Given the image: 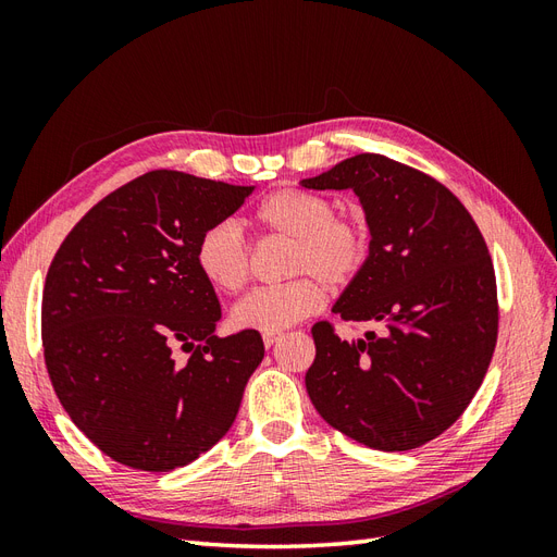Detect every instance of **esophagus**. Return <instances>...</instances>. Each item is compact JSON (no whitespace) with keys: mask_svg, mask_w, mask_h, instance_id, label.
Instances as JSON below:
<instances>
[{"mask_svg":"<svg viewBox=\"0 0 557 557\" xmlns=\"http://www.w3.org/2000/svg\"><path fill=\"white\" fill-rule=\"evenodd\" d=\"M281 339V332H272V334H262V342L267 348H272L276 342Z\"/></svg>","mask_w":557,"mask_h":557,"instance_id":"1","label":"esophagus"}]
</instances>
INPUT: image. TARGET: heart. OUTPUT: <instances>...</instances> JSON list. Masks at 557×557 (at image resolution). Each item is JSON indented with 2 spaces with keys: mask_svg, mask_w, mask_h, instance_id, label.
I'll list each match as a JSON object with an SVG mask.
<instances>
[{
  "mask_svg": "<svg viewBox=\"0 0 557 557\" xmlns=\"http://www.w3.org/2000/svg\"><path fill=\"white\" fill-rule=\"evenodd\" d=\"M252 218L260 230L290 237V274L311 276L248 293L232 309V323L239 330L272 334L297 325L325 305L318 278L339 288L356 278L367 262V223L358 215L334 213V205L323 195L283 188L264 197ZM195 258L201 276L223 293H237L248 278V246L242 230L230 221L201 234Z\"/></svg>",
  "mask_w": 557,
  "mask_h": 557,
  "instance_id": "heart-1",
  "label": "heart"
}]
</instances>
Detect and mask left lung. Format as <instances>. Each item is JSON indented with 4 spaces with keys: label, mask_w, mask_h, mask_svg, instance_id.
<instances>
[{
    "label": "left lung",
    "mask_w": 557,
    "mask_h": 557,
    "mask_svg": "<svg viewBox=\"0 0 557 557\" xmlns=\"http://www.w3.org/2000/svg\"><path fill=\"white\" fill-rule=\"evenodd\" d=\"M299 183L358 195L372 242L332 313L383 325L352 342L313 325V407L369 448L423 446L469 407L497 342L495 269L474 218L440 181L372 153Z\"/></svg>",
    "instance_id": "left-lung-1"
}]
</instances>
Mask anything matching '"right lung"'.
<instances>
[{"mask_svg":"<svg viewBox=\"0 0 557 557\" xmlns=\"http://www.w3.org/2000/svg\"><path fill=\"white\" fill-rule=\"evenodd\" d=\"M256 185L158 170L81 218L50 262L41 336L74 425L115 462L172 471L223 440L264 358L262 336L213 334L221 301L199 237ZM191 352L178 366L173 348Z\"/></svg>","mask_w":557,"mask_h":557,"instance_id":"add662e5","label":"right lung"}]
</instances>
